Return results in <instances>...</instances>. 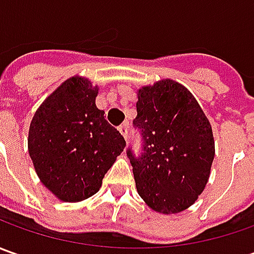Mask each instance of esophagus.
Returning <instances> with one entry per match:
<instances>
[{"mask_svg": "<svg viewBox=\"0 0 254 254\" xmlns=\"http://www.w3.org/2000/svg\"><path fill=\"white\" fill-rule=\"evenodd\" d=\"M119 131L122 132V135L127 140V137H128V123H123L122 126L119 127Z\"/></svg>", "mask_w": 254, "mask_h": 254, "instance_id": "34e87169", "label": "esophagus"}]
</instances>
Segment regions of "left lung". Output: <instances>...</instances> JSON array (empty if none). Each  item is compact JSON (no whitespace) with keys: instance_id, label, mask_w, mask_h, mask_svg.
Masks as SVG:
<instances>
[{"instance_id":"8db88e82","label":"left lung","mask_w":254,"mask_h":254,"mask_svg":"<svg viewBox=\"0 0 254 254\" xmlns=\"http://www.w3.org/2000/svg\"><path fill=\"white\" fill-rule=\"evenodd\" d=\"M134 128L141 152L130 145L135 187L160 213H178L202 193L215 157L209 120L184 86L165 79L138 90Z\"/></svg>"}]
</instances>
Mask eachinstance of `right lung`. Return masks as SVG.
Listing matches in <instances>:
<instances>
[{
    "label": "right lung",
    "mask_w": 254,
    "mask_h": 254,
    "mask_svg": "<svg viewBox=\"0 0 254 254\" xmlns=\"http://www.w3.org/2000/svg\"><path fill=\"white\" fill-rule=\"evenodd\" d=\"M97 89L83 77L59 86L36 110L28 148L42 184L64 202L94 195L126 140L96 107Z\"/></svg>",
    "instance_id": "add662e5"
}]
</instances>
